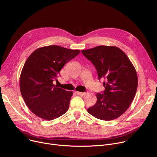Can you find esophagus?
<instances>
[{"label":"esophagus","instance_id":"1","mask_svg":"<svg viewBox=\"0 0 157 157\" xmlns=\"http://www.w3.org/2000/svg\"><path fill=\"white\" fill-rule=\"evenodd\" d=\"M76 93L79 95V96H83L85 94V93H82V92H79V91H76Z\"/></svg>","mask_w":157,"mask_h":157}]
</instances>
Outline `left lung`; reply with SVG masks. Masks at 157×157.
I'll list each match as a JSON object with an SVG mask.
<instances>
[{"label": "left lung", "mask_w": 157, "mask_h": 157, "mask_svg": "<svg viewBox=\"0 0 157 157\" xmlns=\"http://www.w3.org/2000/svg\"><path fill=\"white\" fill-rule=\"evenodd\" d=\"M81 52L94 66L99 79H104V91L96 94L97 102L87 112L103 121L118 118L135 97L138 86L135 68L125 53L116 47L98 46Z\"/></svg>", "instance_id": "obj_1"}]
</instances>
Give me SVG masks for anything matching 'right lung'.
<instances>
[{
	"instance_id": "obj_1",
	"label": "right lung",
	"mask_w": 157,
	"mask_h": 157,
	"mask_svg": "<svg viewBox=\"0 0 157 157\" xmlns=\"http://www.w3.org/2000/svg\"><path fill=\"white\" fill-rule=\"evenodd\" d=\"M80 51L57 45L35 50L27 58L20 78V89L27 105L38 117L56 119L68 110L72 91L53 84L64 65Z\"/></svg>"
}]
</instances>
